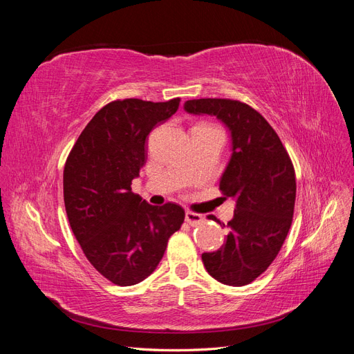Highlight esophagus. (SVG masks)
<instances>
[{
	"label": "esophagus",
	"mask_w": 354,
	"mask_h": 354,
	"mask_svg": "<svg viewBox=\"0 0 354 354\" xmlns=\"http://www.w3.org/2000/svg\"><path fill=\"white\" fill-rule=\"evenodd\" d=\"M186 221L190 224V226H198V224L202 223V216H201V214L187 211L186 212Z\"/></svg>",
	"instance_id": "1"
}]
</instances>
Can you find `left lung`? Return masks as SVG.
Returning a JSON list of instances; mask_svg holds the SVG:
<instances>
[{
    "label": "left lung",
    "mask_w": 354,
    "mask_h": 354,
    "mask_svg": "<svg viewBox=\"0 0 354 354\" xmlns=\"http://www.w3.org/2000/svg\"><path fill=\"white\" fill-rule=\"evenodd\" d=\"M185 111L216 116L232 140L220 190L224 199H233L234 214L221 248L202 254L203 266L224 285H248L273 263L291 227L297 192L292 162L279 136L248 104L195 99L185 103Z\"/></svg>",
    "instance_id": "left-lung-1"
}]
</instances>
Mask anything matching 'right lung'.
I'll return each mask as SVG.
<instances>
[{
	"label": "right lung",
	"mask_w": 354,
	"mask_h": 354,
	"mask_svg": "<svg viewBox=\"0 0 354 354\" xmlns=\"http://www.w3.org/2000/svg\"><path fill=\"white\" fill-rule=\"evenodd\" d=\"M180 99L115 100L84 128L66 159L63 198L72 232L100 274L130 286L152 274L185 209L153 207L131 192L146 164V138L173 116Z\"/></svg>",
	"instance_id": "obj_1"
}]
</instances>
